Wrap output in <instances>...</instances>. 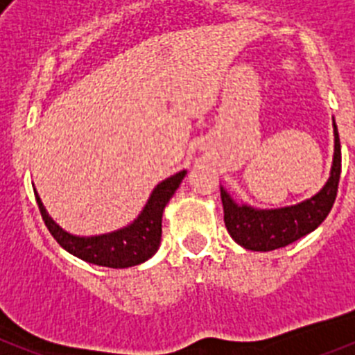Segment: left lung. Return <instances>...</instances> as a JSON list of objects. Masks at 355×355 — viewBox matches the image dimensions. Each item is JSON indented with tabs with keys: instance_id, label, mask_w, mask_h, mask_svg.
<instances>
[{
	"instance_id": "1",
	"label": "left lung",
	"mask_w": 355,
	"mask_h": 355,
	"mask_svg": "<svg viewBox=\"0 0 355 355\" xmlns=\"http://www.w3.org/2000/svg\"><path fill=\"white\" fill-rule=\"evenodd\" d=\"M332 126H334V158H332L331 178L311 199L286 208L256 209L247 205H236L224 188H220L225 227L236 243L249 250L268 252L300 240L325 220V216L329 215L336 200L341 174L340 135H338L336 122H332Z\"/></svg>"
}]
</instances>
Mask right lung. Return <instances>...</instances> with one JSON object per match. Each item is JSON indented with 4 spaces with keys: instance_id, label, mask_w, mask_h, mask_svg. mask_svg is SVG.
Listing matches in <instances>:
<instances>
[{
    "instance_id": "obj_1",
    "label": "right lung",
    "mask_w": 355,
    "mask_h": 355,
    "mask_svg": "<svg viewBox=\"0 0 355 355\" xmlns=\"http://www.w3.org/2000/svg\"><path fill=\"white\" fill-rule=\"evenodd\" d=\"M187 171L171 175L153 190L147 205L135 218L133 224L114 231V233L99 234V236H74L56 225L55 220L44 208L39 193L35 192L37 205L44 224L48 225L49 233L58 243L72 256L83 259L87 263L108 268H128V266L140 265L155 256L162 241V216L163 209L180 188Z\"/></svg>"
}]
</instances>
